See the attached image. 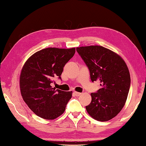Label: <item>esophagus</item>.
I'll use <instances>...</instances> for the list:
<instances>
[{"instance_id": "1", "label": "esophagus", "mask_w": 146, "mask_h": 146, "mask_svg": "<svg viewBox=\"0 0 146 146\" xmlns=\"http://www.w3.org/2000/svg\"><path fill=\"white\" fill-rule=\"evenodd\" d=\"M74 94H75L76 95V96H80V95H81V93H79V92H76V91H75V92H74Z\"/></svg>"}]
</instances>
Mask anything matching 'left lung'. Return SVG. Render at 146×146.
<instances>
[{"label":"left lung","mask_w":146,"mask_h":146,"mask_svg":"<svg viewBox=\"0 0 146 146\" xmlns=\"http://www.w3.org/2000/svg\"><path fill=\"white\" fill-rule=\"evenodd\" d=\"M76 50L90 70L91 81H100L102 86L91 94L86 110L96 120H111L123 108L129 92L130 76L125 62L102 46L77 47Z\"/></svg>","instance_id":"1"}]
</instances>
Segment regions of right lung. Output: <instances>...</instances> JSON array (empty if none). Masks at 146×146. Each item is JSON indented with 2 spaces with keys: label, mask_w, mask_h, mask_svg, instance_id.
Instances as JSON below:
<instances>
[{
  "label": "right lung",
  "mask_w": 146,
  "mask_h": 146,
  "mask_svg": "<svg viewBox=\"0 0 146 146\" xmlns=\"http://www.w3.org/2000/svg\"><path fill=\"white\" fill-rule=\"evenodd\" d=\"M76 48H47L34 53L24 65L20 90L28 107L40 117L53 120L64 112L72 91L52 87L53 79H61L65 65L75 54Z\"/></svg>",
  "instance_id": "right-lung-1"
}]
</instances>
